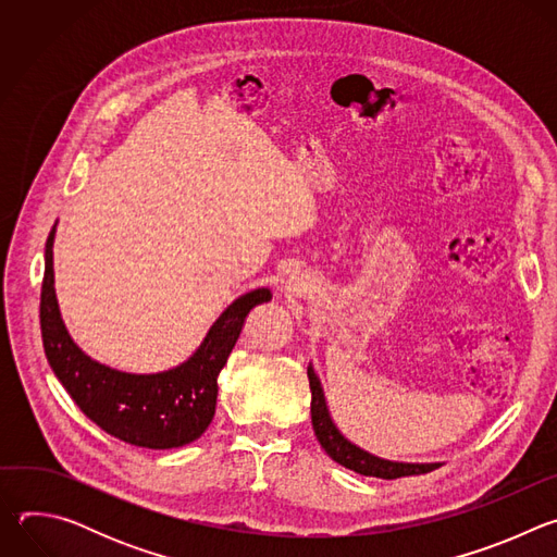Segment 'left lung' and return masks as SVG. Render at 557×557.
Here are the masks:
<instances>
[{"instance_id":"1","label":"left lung","mask_w":557,"mask_h":557,"mask_svg":"<svg viewBox=\"0 0 557 557\" xmlns=\"http://www.w3.org/2000/svg\"><path fill=\"white\" fill-rule=\"evenodd\" d=\"M308 383H310V419H312V430L317 441L326 449V454L344 465L346 469H352L361 475H374V479H401V475H414V473H428L436 467H441V462H399V460H385L379 458L366 449H361L359 445H355L352 441H348L339 428L335 425L329 404H326V394L322 387L320 376H317L314 368L308 366Z\"/></svg>"}]
</instances>
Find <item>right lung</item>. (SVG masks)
Segmentation results:
<instances>
[{"mask_svg": "<svg viewBox=\"0 0 557 557\" xmlns=\"http://www.w3.org/2000/svg\"><path fill=\"white\" fill-rule=\"evenodd\" d=\"M57 224L46 243V269L41 284V337L48 363L61 385L108 434L147 449L183 447L205 434L218 399V374L224 368L249 312L271 301L269 288H256L233 299L196 352L176 368L134 374L95 361L70 337L54 293Z\"/></svg>", "mask_w": 557, "mask_h": 557, "instance_id": "right-lung-1", "label": "right lung"}]
</instances>
